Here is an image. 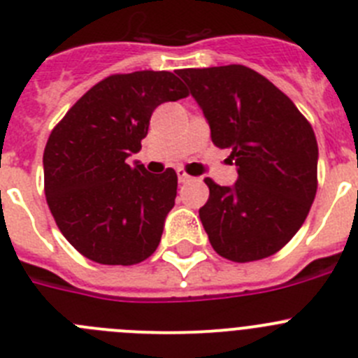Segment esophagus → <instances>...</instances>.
I'll return each mask as SVG.
<instances>
[{"label":"esophagus","mask_w":358,"mask_h":358,"mask_svg":"<svg viewBox=\"0 0 358 358\" xmlns=\"http://www.w3.org/2000/svg\"><path fill=\"white\" fill-rule=\"evenodd\" d=\"M177 179H179V182H188L192 181V176H188L182 169H177Z\"/></svg>","instance_id":"esophagus-1"}]
</instances>
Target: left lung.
I'll list each match as a JSON object with an SVG mask.
<instances>
[{
	"mask_svg": "<svg viewBox=\"0 0 358 358\" xmlns=\"http://www.w3.org/2000/svg\"><path fill=\"white\" fill-rule=\"evenodd\" d=\"M211 129L229 148L235 186L204 182L199 217L211 248L231 262H255L285 248L317 192V140L308 120L271 80L242 64L179 69Z\"/></svg>",
	"mask_w": 358,
	"mask_h": 358,
	"instance_id": "obj_1",
	"label": "left lung"
}]
</instances>
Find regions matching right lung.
I'll use <instances>...</instances> for the list:
<instances>
[{
	"instance_id": "obj_1",
	"label": "right lung",
	"mask_w": 358,
	"mask_h": 358,
	"mask_svg": "<svg viewBox=\"0 0 358 358\" xmlns=\"http://www.w3.org/2000/svg\"><path fill=\"white\" fill-rule=\"evenodd\" d=\"M188 96L170 71L110 75L53 127L44 147V194L73 248L103 265H134L159 245L176 204L177 173H150L127 157L141 148L163 102Z\"/></svg>"
}]
</instances>
